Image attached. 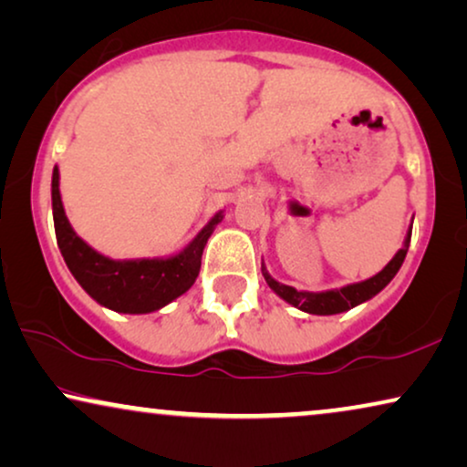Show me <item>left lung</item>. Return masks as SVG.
Masks as SVG:
<instances>
[{"instance_id":"left-lung-1","label":"left lung","mask_w":467,"mask_h":467,"mask_svg":"<svg viewBox=\"0 0 467 467\" xmlns=\"http://www.w3.org/2000/svg\"><path fill=\"white\" fill-rule=\"evenodd\" d=\"M410 237H412V226L408 228L401 250L397 252L393 258H390V263L384 266L380 273H376L374 277L365 279V282L348 284V285H344V288L325 290V292L296 290V288H292V285H285L282 282H277V279H273L265 265H263V275L266 279V284H269V288L275 292L279 298H284L285 303H290V306L301 309V312L316 314V316L341 314V312H348V309L360 306V303L369 301L371 296H376L378 292L387 288V285L390 284V279H393L397 275V271L401 269L403 260H406Z\"/></svg>"}]
</instances>
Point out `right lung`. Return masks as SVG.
<instances>
[{
  "label": "right lung",
  "instance_id": "add662e5",
  "mask_svg": "<svg viewBox=\"0 0 467 467\" xmlns=\"http://www.w3.org/2000/svg\"><path fill=\"white\" fill-rule=\"evenodd\" d=\"M51 198L55 234L67 269L93 301L119 314L158 312L188 292L201 271L204 245L223 220V211H217L182 252L171 256L115 260L93 250L74 233L61 202L57 166L53 169Z\"/></svg>",
  "mask_w": 467,
  "mask_h": 467
}]
</instances>
